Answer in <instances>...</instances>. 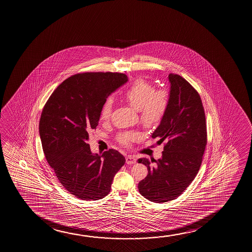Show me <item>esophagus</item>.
<instances>
[{
    "label": "esophagus",
    "instance_id": "1",
    "mask_svg": "<svg viewBox=\"0 0 252 252\" xmlns=\"http://www.w3.org/2000/svg\"><path fill=\"white\" fill-rule=\"evenodd\" d=\"M126 162L127 164H133V163H136V158H135L134 157H132V156H127L126 158Z\"/></svg>",
    "mask_w": 252,
    "mask_h": 252
}]
</instances>
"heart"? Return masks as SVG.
Returning <instances> with one entry per match:
<instances>
[{"mask_svg":"<svg viewBox=\"0 0 252 252\" xmlns=\"http://www.w3.org/2000/svg\"><path fill=\"white\" fill-rule=\"evenodd\" d=\"M123 98L126 101L139 112L143 124L153 126L159 124L165 115L169 105V94L166 90H156L154 84L145 78L134 80L125 90ZM114 101L108 98L100 108V117L103 121L109 120L113 113ZM138 137L133 131L121 132L117 136L121 145H130Z\"/></svg>","mask_w":252,"mask_h":252,"instance_id":"1","label":"heart"}]
</instances>
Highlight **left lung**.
Listing matches in <instances>:
<instances>
[{"label": "left lung", "mask_w": 252, "mask_h": 252, "mask_svg": "<svg viewBox=\"0 0 252 252\" xmlns=\"http://www.w3.org/2000/svg\"><path fill=\"white\" fill-rule=\"evenodd\" d=\"M169 107L152 135L166 141L162 158L138 160L148 169L147 176L138 183V191L157 203L175 200L189 186L200 169L207 142L200 94L177 74H169Z\"/></svg>", "instance_id": "obj_1"}]
</instances>
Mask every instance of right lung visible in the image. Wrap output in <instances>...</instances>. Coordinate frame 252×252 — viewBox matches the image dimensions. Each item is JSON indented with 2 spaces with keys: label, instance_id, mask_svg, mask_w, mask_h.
Segmentation results:
<instances>
[{
  "label": "right lung",
  "instance_id": "1",
  "mask_svg": "<svg viewBox=\"0 0 252 252\" xmlns=\"http://www.w3.org/2000/svg\"><path fill=\"white\" fill-rule=\"evenodd\" d=\"M127 81L123 73L73 75L53 91L42 111L38 129L45 158L59 183L81 200L107 196L126 162L114 149L93 154L87 140L98 126L104 101Z\"/></svg>",
  "mask_w": 252,
  "mask_h": 252
}]
</instances>
